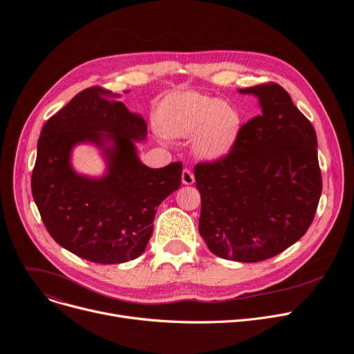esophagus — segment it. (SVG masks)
<instances>
[{
  "label": "esophagus",
  "mask_w": 354,
  "mask_h": 354,
  "mask_svg": "<svg viewBox=\"0 0 354 354\" xmlns=\"http://www.w3.org/2000/svg\"><path fill=\"white\" fill-rule=\"evenodd\" d=\"M194 182H195V176H194L192 171L183 169V171H182V183H183V185H192Z\"/></svg>",
  "instance_id": "34e87169"
}]
</instances>
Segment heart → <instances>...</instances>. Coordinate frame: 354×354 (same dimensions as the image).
I'll list each match as a JSON object with an SVG mask.
<instances>
[{"mask_svg": "<svg viewBox=\"0 0 354 354\" xmlns=\"http://www.w3.org/2000/svg\"><path fill=\"white\" fill-rule=\"evenodd\" d=\"M158 124L166 136L188 138L198 133L196 151L205 158H221L235 142L239 116L225 102L187 91L162 103Z\"/></svg>", "mask_w": 354, "mask_h": 354, "instance_id": "b5f03b06", "label": "heart"}]
</instances>
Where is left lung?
I'll use <instances>...</instances> for the list:
<instances>
[{
    "label": "left lung",
    "mask_w": 354,
    "mask_h": 354,
    "mask_svg": "<svg viewBox=\"0 0 354 354\" xmlns=\"http://www.w3.org/2000/svg\"><path fill=\"white\" fill-rule=\"evenodd\" d=\"M261 113L239 127L230 152L195 166L199 234L215 255L264 261L297 243L322 195L317 136L277 83L241 88Z\"/></svg>",
    "instance_id": "obj_1"
}]
</instances>
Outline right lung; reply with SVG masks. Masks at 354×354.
<instances>
[{
	"instance_id": "1",
	"label": "right lung",
	"mask_w": 354,
	"mask_h": 354,
	"mask_svg": "<svg viewBox=\"0 0 354 354\" xmlns=\"http://www.w3.org/2000/svg\"><path fill=\"white\" fill-rule=\"evenodd\" d=\"M113 97L93 86L51 116L31 176L34 202L53 239L97 264L126 263L145 251L158 207L182 178V162L152 169L139 160L135 140H145L147 124ZM80 141L104 147L106 177L90 180L71 169L69 152Z\"/></svg>"
}]
</instances>
